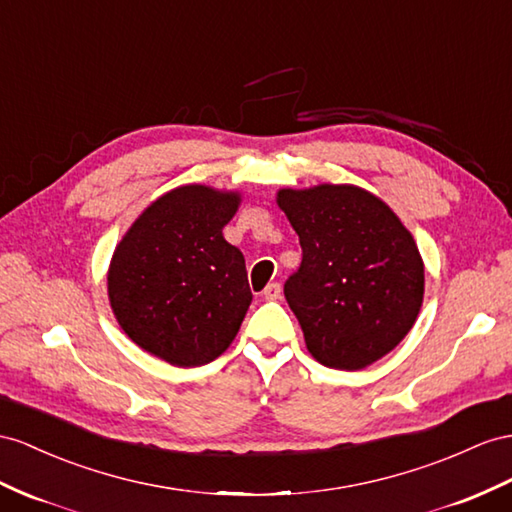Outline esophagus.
<instances>
[{
	"label": "esophagus",
	"mask_w": 512,
	"mask_h": 512,
	"mask_svg": "<svg viewBox=\"0 0 512 512\" xmlns=\"http://www.w3.org/2000/svg\"><path fill=\"white\" fill-rule=\"evenodd\" d=\"M281 285L279 283H268L266 290H264V298L266 300H279L281 298Z\"/></svg>",
	"instance_id": "34e87169"
}]
</instances>
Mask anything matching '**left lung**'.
<instances>
[{
    "label": "left lung",
    "instance_id": "obj_1",
    "mask_svg": "<svg viewBox=\"0 0 512 512\" xmlns=\"http://www.w3.org/2000/svg\"><path fill=\"white\" fill-rule=\"evenodd\" d=\"M277 203L303 248L283 292L307 350L326 368H368L422 309L424 261L411 231L378 196L348 183L283 188Z\"/></svg>",
    "mask_w": 512,
    "mask_h": 512
}]
</instances>
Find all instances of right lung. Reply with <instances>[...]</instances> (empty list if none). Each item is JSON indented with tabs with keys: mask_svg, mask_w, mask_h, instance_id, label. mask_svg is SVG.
I'll use <instances>...</instances> for the list:
<instances>
[{
	"mask_svg": "<svg viewBox=\"0 0 512 512\" xmlns=\"http://www.w3.org/2000/svg\"><path fill=\"white\" fill-rule=\"evenodd\" d=\"M240 192L201 183L155 199L127 229L108 270L116 322L131 342L177 368L220 357L253 294L244 255L222 235Z\"/></svg>",
	"mask_w": 512,
	"mask_h": 512,
	"instance_id": "obj_1",
	"label": "right lung"
}]
</instances>
